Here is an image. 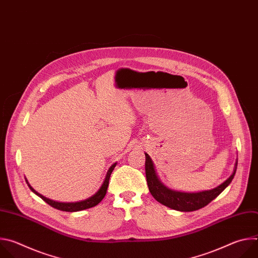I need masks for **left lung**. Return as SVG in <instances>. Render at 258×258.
<instances>
[{"instance_id":"1","label":"left lung","mask_w":258,"mask_h":258,"mask_svg":"<svg viewBox=\"0 0 258 258\" xmlns=\"http://www.w3.org/2000/svg\"><path fill=\"white\" fill-rule=\"evenodd\" d=\"M145 156H146V161H145L146 178H147V183H148V188L151 195L159 203L171 209H174L177 211H183V212L198 210L206 206L213 199H215L231 183L232 179L235 176V173L237 170V164H238V159H237L233 173L216 188L207 190V191H202V192L186 193V192H179V191L169 189L165 185H163V182H161L160 178L157 175V172L155 170V166L151 157L147 153H145Z\"/></svg>"}]
</instances>
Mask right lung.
<instances>
[{
	"label": "right lung",
	"mask_w": 258,
	"mask_h": 258,
	"mask_svg": "<svg viewBox=\"0 0 258 258\" xmlns=\"http://www.w3.org/2000/svg\"><path fill=\"white\" fill-rule=\"evenodd\" d=\"M116 166V162L113 163L111 166L109 167V169L107 170V173L105 175V178L102 182V185L100 187V189L93 195L91 196L90 198L88 199H85V200H82V201H78V202H58V201H54V200H51L49 198H46L45 196L41 195L40 193L36 192L30 185L29 182L27 180V178H25L26 180V183L28 185L29 189L35 194L38 195L39 197H41L46 203H48L49 205H51L52 207L58 209V210H62V211H68V212H76V211H81V210H85V209H88V208H91V207H94L96 205H98L102 200L103 198L105 197L106 195V192H107V188H108V185H109V178H110V175H111L114 167Z\"/></svg>",
	"instance_id": "add662e5"
}]
</instances>
